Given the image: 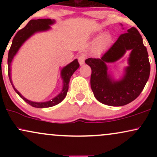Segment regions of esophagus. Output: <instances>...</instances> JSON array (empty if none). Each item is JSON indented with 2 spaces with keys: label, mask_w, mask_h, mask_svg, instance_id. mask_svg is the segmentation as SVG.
<instances>
[{
  "label": "esophagus",
  "mask_w": 157,
  "mask_h": 157,
  "mask_svg": "<svg viewBox=\"0 0 157 157\" xmlns=\"http://www.w3.org/2000/svg\"><path fill=\"white\" fill-rule=\"evenodd\" d=\"M85 59H86V57H85L84 55H80L78 57V61L80 65H83L85 63Z\"/></svg>",
  "instance_id": "34e87169"
}]
</instances>
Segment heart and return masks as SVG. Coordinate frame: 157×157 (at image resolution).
Masks as SVG:
<instances>
[{
	"label": "heart",
	"instance_id": "obj_1",
	"mask_svg": "<svg viewBox=\"0 0 157 157\" xmlns=\"http://www.w3.org/2000/svg\"><path fill=\"white\" fill-rule=\"evenodd\" d=\"M110 39L111 38H110V36L109 35H105L102 36V37L97 41V43L94 45L95 51H102V50L109 44Z\"/></svg>",
	"mask_w": 157,
	"mask_h": 157
}]
</instances>
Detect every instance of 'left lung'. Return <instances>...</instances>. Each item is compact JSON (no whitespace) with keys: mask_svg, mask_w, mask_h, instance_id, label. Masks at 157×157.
Wrapping results in <instances>:
<instances>
[{"mask_svg":"<svg viewBox=\"0 0 157 157\" xmlns=\"http://www.w3.org/2000/svg\"><path fill=\"white\" fill-rule=\"evenodd\" d=\"M128 50L132 52L129 66L120 81H114L107 72V63L114 62ZM86 63L91 68V88L95 98L107 105L122 106L137 98L150 75L151 66L147 48L135 27L120 35L101 58H88Z\"/></svg>","mask_w":157,"mask_h":157,"instance_id":"left-lung-1","label":"left lung"}]
</instances>
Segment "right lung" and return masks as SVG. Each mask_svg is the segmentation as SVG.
<instances>
[{
	"instance_id": "add662e5",
	"label": "right lung",
	"mask_w": 157,
	"mask_h": 157,
	"mask_svg": "<svg viewBox=\"0 0 157 157\" xmlns=\"http://www.w3.org/2000/svg\"><path fill=\"white\" fill-rule=\"evenodd\" d=\"M55 20L51 19L31 20L29 22L27 23L26 26H25L24 28L19 30V31L15 34V37H14L13 40H12V46H11L10 51H9L8 75L11 83L12 85V87L15 89L16 93H17L25 102H26L27 103L29 104L30 105L33 106V107L35 108L52 107V106L57 105V104L60 103V102H62L63 100H64L65 97H66V94H67L68 90V83H69L70 78L72 76L74 72H75L77 68H79V66H80L78 61H77V59H75V60L72 61L71 63H69L66 66H65L64 68H63V69L61 70V77H62L63 79V87L61 92L57 96L54 97L52 100H49V101L43 102H36L30 101V100H27L25 97H23L22 95L21 94V93L15 89V86H13V84H12V79H11V63H12V60H13L15 55L17 54V52H18L19 48H21V46H22L23 43H24L27 39L29 38L32 35H33L34 34L36 33V32L47 31V30L50 29V28H51L50 25H52L53 23H55Z\"/></svg>"
}]
</instances>
